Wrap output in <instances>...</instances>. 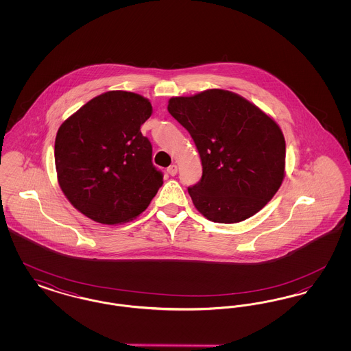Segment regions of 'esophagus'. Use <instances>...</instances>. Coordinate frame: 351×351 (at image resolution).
<instances>
[{"label":"esophagus","instance_id":"obj_1","mask_svg":"<svg viewBox=\"0 0 351 351\" xmlns=\"http://www.w3.org/2000/svg\"><path fill=\"white\" fill-rule=\"evenodd\" d=\"M167 172L171 176H175V175L178 173V166H176V165H171V166L167 168Z\"/></svg>","mask_w":351,"mask_h":351}]
</instances>
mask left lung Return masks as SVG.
<instances>
[{"mask_svg":"<svg viewBox=\"0 0 351 351\" xmlns=\"http://www.w3.org/2000/svg\"><path fill=\"white\" fill-rule=\"evenodd\" d=\"M167 109L200 154L202 176L188 192L204 217L241 222L274 197L283 183L285 141L272 118L223 89L172 97Z\"/></svg>","mask_w":351,"mask_h":351,"instance_id":"obj_1","label":"left lung"}]
</instances>
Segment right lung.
I'll return each mask as SVG.
<instances>
[{
	"label": "right lung",
	"instance_id": "right-lung-1",
	"mask_svg": "<svg viewBox=\"0 0 351 351\" xmlns=\"http://www.w3.org/2000/svg\"><path fill=\"white\" fill-rule=\"evenodd\" d=\"M150 101L110 90L88 101L59 128L55 139L58 182L84 216L105 225L138 217L163 184L150 141L141 126Z\"/></svg>",
	"mask_w": 351,
	"mask_h": 351
}]
</instances>
